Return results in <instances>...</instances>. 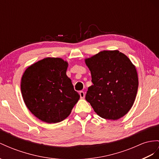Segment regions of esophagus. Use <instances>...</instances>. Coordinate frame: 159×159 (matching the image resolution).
<instances>
[{
    "label": "esophagus",
    "mask_w": 159,
    "mask_h": 159,
    "mask_svg": "<svg viewBox=\"0 0 159 159\" xmlns=\"http://www.w3.org/2000/svg\"><path fill=\"white\" fill-rule=\"evenodd\" d=\"M79 95H80V98H82V99H83V98H84V96H85V95H84V93L83 92V91H80V93H79Z\"/></svg>",
    "instance_id": "esophagus-1"
}]
</instances>
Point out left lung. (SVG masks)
I'll return each instance as SVG.
<instances>
[{"mask_svg":"<svg viewBox=\"0 0 159 159\" xmlns=\"http://www.w3.org/2000/svg\"><path fill=\"white\" fill-rule=\"evenodd\" d=\"M93 85L85 99L101 117L118 120L135 101L138 79L135 66L119 51H103L85 60Z\"/></svg>","mask_w":159,"mask_h":159,"instance_id":"1","label":"left lung"}]
</instances>
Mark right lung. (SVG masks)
<instances>
[{
    "label": "right lung",
    "mask_w": 159,
    "mask_h": 159,
    "mask_svg": "<svg viewBox=\"0 0 159 159\" xmlns=\"http://www.w3.org/2000/svg\"><path fill=\"white\" fill-rule=\"evenodd\" d=\"M67 67L62 59L46 58L28 67L23 75L24 102L35 117L46 123L66 119L80 98L66 75Z\"/></svg>",
    "instance_id": "add662e5"
}]
</instances>
